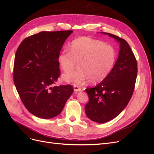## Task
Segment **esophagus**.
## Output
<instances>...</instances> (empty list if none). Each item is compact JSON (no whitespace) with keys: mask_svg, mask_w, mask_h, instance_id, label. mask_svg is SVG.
<instances>
[{"mask_svg":"<svg viewBox=\"0 0 154 154\" xmlns=\"http://www.w3.org/2000/svg\"><path fill=\"white\" fill-rule=\"evenodd\" d=\"M81 90H82V88L80 87L76 86V85L74 86V91L75 92H79V91H80Z\"/></svg>","mask_w":154,"mask_h":154,"instance_id":"34e87169","label":"esophagus"}]
</instances>
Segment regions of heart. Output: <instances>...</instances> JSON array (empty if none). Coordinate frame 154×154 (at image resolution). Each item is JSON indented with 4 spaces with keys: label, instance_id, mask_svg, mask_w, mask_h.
<instances>
[{
    "label": "heart",
    "instance_id": "heart-1",
    "mask_svg": "<svg viewBox=\"0 0 154 154\" xmlns=\"http://www.w3.org/2000/svg\"><path fill=\"white\" fill-rule=\"evenodd\" d=\"M57 60L60 67L66 72H71L78 63V70L62 76L64 81L74 85L80 84L85 80L96 83L109 75L116 63V52L112 46L83 36L74 40L70 50L64 48Z\"/></svg>",
    "mask_w": 154,
    "mask_h": 154
}]
</instances>
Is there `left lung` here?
<instances>
[{"instance_id": "left-lung-1", "label": "left lung", "mask_w": 154, "mask_h": 154, "mask_svg": "<svg viewBox=\"0 0 154 154\" xmlns=\"http://www.w3.org/2000/svg\"><path fill=\"white\" fill-rule=\"evenodd\" d=\"M100 32L114 38L120 48L118 58L109 75L94 87L85 89L89 98L85 107L87 116L93 122L104 123L117 117L128 105L134 90L137 65L127 41Z\"/></svg>"}]
</instances>
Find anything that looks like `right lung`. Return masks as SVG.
<instances>
[{
  "instance_id": "right-lung-1",
  "label": "right lung",
  "mask_w": 154,
  "mask_h": 154,
  "mask_svg": "<svg viewBox=\"0 0 154 154\" xmlns=\"http://www.w3.org/2000/svg\"><path fill=\"white\" fill-rule=\"evenodd\" d=\"M72 32L42 31L25 38L17 50L14 83L23 104L36 117L57 116L72 94L70 85L52 87L60 74L58 56Z\"/></svg>"
}]
</instances>
